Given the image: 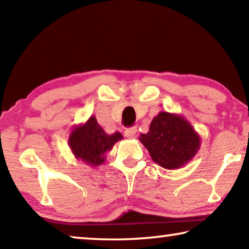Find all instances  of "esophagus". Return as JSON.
Segmentation results:
<instances>
[{
  "mask_svg": "<svg viewBox=\"0 0 249 249\" xmlns=\"http://www.w3.org/2000/svg\"><path fill=\"white\" fill-rule=\"evenodd\" d=\"M137 134V128L136 127H130L125 130V136L127 138H135Z\"/></svg>",
  "mask_w": 249,
  "mask_h": 249,
  "instance_id": "obj_1",
  "label": "esophagus"
}]
</instances>
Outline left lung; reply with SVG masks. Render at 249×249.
<instances>
[{
	"instance_id": "obj_1",
	"label": "left lung",
	"mask_w": 249,
	"mask_h": 249,
	"mask_svg": "<svg viewBox=\"0 0 249 249\" xmlns=\"http://www.w3.org/2000/svg\"><path fill=\"white\" fill-rule=\"evenodd\" d=\"M140 141L151 159L165 169H179L193 159L201 146V137L182 115L159 112L151 121L147 134Z\"/></svg>"
}]
</instances>
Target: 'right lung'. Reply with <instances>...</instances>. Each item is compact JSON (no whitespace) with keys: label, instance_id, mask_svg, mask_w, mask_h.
<instances>
[{"label":"right lung","instance_id":"1","mask_svg":"<svg viewBox=\"0 0 249 249\" xmlns=\"http://www.w3.org/2000/svg\"><path fill=\"white\" fill-rule=\"evenodd\" d=\"M121 140H123V135L120 132L107 134L95 116L92 115L86 123L73 126L68 145L75 159L94 168L105 162V154Z\"/></svg>","mask_w":249,"mask_h":249}]
</instances>
